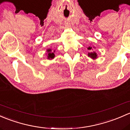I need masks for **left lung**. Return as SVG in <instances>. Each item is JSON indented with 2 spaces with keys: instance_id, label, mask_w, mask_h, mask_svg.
I'll return each instance as SVG.
<instances>
[{
  "instance_id": "left-lung-1",
  "label": "left lung",
  "mask_w": 130,
  "mask_h": 130,
  "mask_svg": "<svg viewBox=\"0 0 130 130\" xmlns=\"http://www.w3.org/2000/svg\"><path fill=\"white\" fill-rule=\"evenodd\" d=\"M91 49L92 47H88V49H89V50H91ZM88 56H89V57H91L93 59H95L97 57V55H96V53H95L94 52H91V53L88 54Z\"/></svg>"
}]
</instances>
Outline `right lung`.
Returning a JSON list of instances; mask_svg holds the SVG:
<instances>
[{"mask_svg": "<svg viewBox=\"0 0 130 130\" xmlns=\"http://www.w3.org/2000/svg\"><path fill=\"white\" fill-rule=\"evenodd\" d=\"M47 53H48V58L49 59L54 58L55 55H54V54L53 53V52H51V49H48Z\"/></svg>", "mask_w": 130, "mask_h": 130, "instance_id": "obj_1", "label": "right lung"}]
</instances>
